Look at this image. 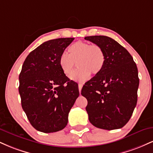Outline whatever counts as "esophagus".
Instances as JSON below:
<instances>
[{
	"mask_svg": "<svg viewBox=\"0 0 153 153\" xmlns=\"http://www.w3.org/2000/svg\"><path fill=\"white\" fill-rule=\"evenodd\" d=\"M82 88V84L79 83V84H78V89H79V92H80V91H81Z\"/></svg>",
	"mask_w": 153,
	"mask_h": 153,
	"instance_id": "34e87169",
	"label": "esophagus"
}]
</instances>
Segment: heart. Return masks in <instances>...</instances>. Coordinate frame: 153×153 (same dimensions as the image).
<instances>
[{"label":"heart","instance_id":"1","mask_svg":"<svg viewBox=\"0 0 153 153\" xmlns=\"http://www.w3.org/2000/svg\"><path fill=\"white\" fill-rule=\"evenodd\" d=\"M68 52L69 54L62 53L59 59V67L67 77H71L75 62L79 68L71 78L80 82L88 80L91 73L98 74L103 69L105 54L99 45L78 42L70 46Z\"/></svg>","mask_w":153,"mask_h":153}]
</instances>
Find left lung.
Masks as SVG:
<instances>
[{"instance_id": "obj_1", "label": "left lung", "mask_w": 153, "mask_h": 153, "mask_svg": "<svg viewBox=\"0 0 153 153\" xmlns=\"http://www.w3.org/2000/svg\"><path fill=\"white\" fill-rule=\"evenodd\" d=\"M99 45L105 54L103 69L82 86L90 122L96 127L112 130L130 119L137 101L138 71L124 47L106 36H85Z\"/></svg>"}]
</instances>
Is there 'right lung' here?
<instances>
[{
    "instance_id": "right-lung-1",
    "label": "right lung",
    "mask_w": 153,
    "mask_h": 153,
    "mask_svg": "<svg viewBox=\"0 0 153 153\" xmlns=\"http://www.w3.org/2000/svg\"><path fill=\"white\" fill-rule=\"evenodd\" d=\"M74 38L49 40L26 57L19 75L22 106L32 127L45 133L62 130L79 96L78 85L62 73L59 59Z\"/></svg>"
}]
</instances>
